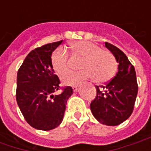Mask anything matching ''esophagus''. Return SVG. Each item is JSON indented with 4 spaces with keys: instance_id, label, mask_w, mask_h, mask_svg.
I'll use <instances>...</instances> for the list:
<instances>
[{
    "instance_id": "34e87169",
    "label": "esophagus",
    "mask_w": 151,
    "mask_h": 151,
    "mask_svg": "<svg viewBox=\"0 0 151 151\" xmlns=\"http://www.w3.org/2000/svg\"><path fill=\"white\" fill-rule=\"evenodd\" d=\"M73 91L74 92H77L78 91V86H73Z\"/></svg>"
}]
</instances>
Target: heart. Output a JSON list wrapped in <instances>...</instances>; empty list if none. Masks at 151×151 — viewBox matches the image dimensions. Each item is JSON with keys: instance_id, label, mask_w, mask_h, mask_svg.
I'll return each instance as SVG.
<instances>
[{"instance_id": "1", "label": "heart", "mask_w": 151, "mask_h": 151, "mask_svg": "<svg viewBox=\"0 0 151 151\" xmlns=\"http://www.w3.org/2000/svg\"><path fill=\"white\" fill-rule=\"evenodd\" d=\"M70 50L74 57H82L78 72H69L62 77V82L66 85H77L84 80L94 78L95 82H106L112 78L116 72L117 63L114 56L101 47L89 41H76L70 44ZM53 69L59 75L69 71L71 59L62 47H59L52 55Z\"/></svg>"}]
</instances>
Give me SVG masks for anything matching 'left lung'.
Wrapping results in <instances>:
<instances>
[{"instance_id":"left-lung-1","label":"left lung","mask_w":151,"mask_h":151,"mask_svg":"<svg viewBox=\"0 0 151 151\" xmlns=\"http://www.w3.org/2000/svg\"><path fill=\"white\" fill-rule=\"evenodd\" d=\"M105 46L116 60L118 72L105 86H95L97 95L91 104L95 119L103 124L118 125L131 116L137 95L136 72L124 53L109 43Z\"/></svg>"}]
</instances>
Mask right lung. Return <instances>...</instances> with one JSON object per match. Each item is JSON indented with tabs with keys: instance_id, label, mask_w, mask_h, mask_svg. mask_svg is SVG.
<instances>
[{
	"instance_id": "right-lung-1",
	"label": "right lung",
	"mask_w": 151,
	"mask_h": 151,
	"mask_svg": "<svg viewBox=\"0 0 151 151\" xmlns=\"http://www.w3.org/2000/svg\"><path fill=\"white\" fill-rule=\"evenodd\" d=\"M62 41L32 50L18 71L17 103L25 120L36 129L47 131L59 126L73 95L71 86L54 95L60 89V80L52 65V54Z\"/></svg>"
}]
</instances>
